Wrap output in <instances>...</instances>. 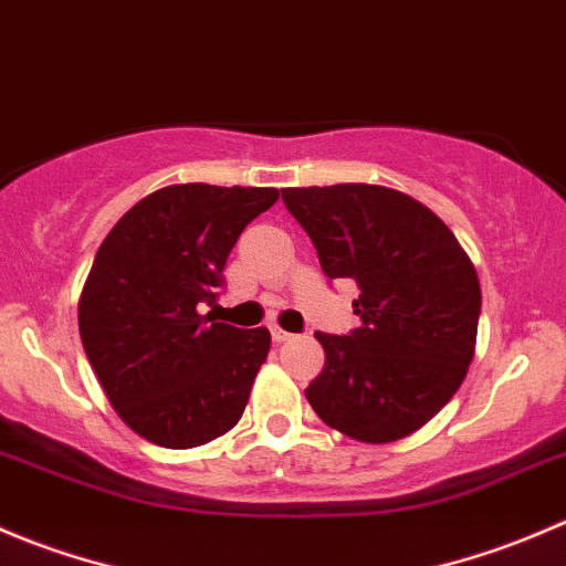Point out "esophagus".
I'll use <instances>...</instances> for the list:
<instances>
[{"instance_id": "obj_1", "label": "esophagus", "mask_w": 566, "mask_h": 566, "mask_svg": "<svg viewBox=\"0 0 566 566\" xmlns=\"http://www.w3.org/2000/svg\"><path fill=\"white\" fill-rule=\"evenodd\" d=\"M271 337H273V343L282 345V343H287V339H293V334L284 332V328H279V326H271Z\"/></svg>"}]
</instances>
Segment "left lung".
<instances>
[{
    "instance_id": "1",
    "label": "left lung",
    "mask_w": 566,
    "mask_h": 566,
    "mask_svg": "<svg viewBox=\"0 0 566 566\" xmlns=\"http://www.w3.org/2000/svg\"><path fill=\"white\" fill-rule=\"evenodd\" d=\"M328 279H354L361 326L317 332L326 350L306 400L350 440L409 437L462 387L475 354L481 284L451 229L420 201L381 185L287 188Z\"/></svg>"
}]
</instances>
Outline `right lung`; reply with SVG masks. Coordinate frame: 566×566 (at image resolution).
<instances>
[{
    "mask_svg": "<svg viewBox=\"0 0 566 566\" xmlns=\"http://www.w3.org/2000/svg\"><path fill=\"white\" fill-rule=\"evenodd\" d=\"M276 188L171 185L104 238L80 295V337L104 395L135 434L196 448L238 426L271 350L268 328L218 323L223 265Z\"/></svg>",
    "mask_w": 566,
    "mask_h": 566,
    "instance_id": "1",
    "label": "right lung"
}]
</instances>
